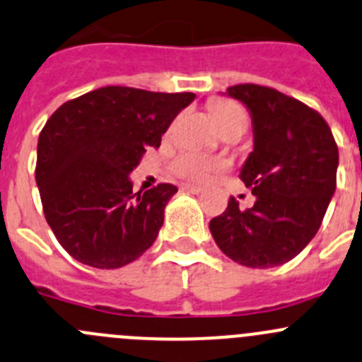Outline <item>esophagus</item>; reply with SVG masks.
I'll return each instance as SVG.
<instances>
[{"mask_svg":"<svg viewBox=\"0 0 362 362\" xmlns=\"http://www.w3.org/2000/svg\"><path fill=\"white\" fill-rule=\"evenodd\" d=\"M184 191L192 192V194H202V192L205 191V189L199 187V185H194V184H185L184 185Z\"/></svg>","mask_w":362,"mask_h":362,"instance_id":"1","label":"esophagus"}]
</instances>
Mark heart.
I'll use <instances>...</instances> for the list:
<instances>
[{"mask_svg":"<svg viewBox=\"0 0 362 362\" xmlns=\"http://www.w3.org/2000/svg\"><path fill=\"white\" fill-rule=\"evenodd\" d=\"M210 117L219 131L230 127V125L247 124V115L238 104L230 100H217L210 106ZM224 168V160L214 159V157L203 156L198 152H185L178 156L173 163V171L180 177L191 178V180H206L214 173Z\"/></svg>","mask_w":362,"mask_h":362,"instance_id":"heart-1","label":"heart"}]
</instances>
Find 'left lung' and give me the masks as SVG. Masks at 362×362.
I'll return each instance as SVG.
<instances>
[{
    "label": "left lung",
    "mask_w": 362,
    "mask_h": 362,
    "mask_svg": "<svg viewBox=\"0 0 362 362\" xmlns=\"http://www.w3.org/2000/svg\"><path fill=\"white\" fill-rule=\"evenodd\" d=\"M226 95L251 115L252 152L238 177L256 199L240 210L231 196L228 209L210 221V233L240 265H283L320 228L336 191L338 146L317 111L274 88L237 84Z\"/></svg>",
    "instance_id": "8db88e82"
}]
</instances>
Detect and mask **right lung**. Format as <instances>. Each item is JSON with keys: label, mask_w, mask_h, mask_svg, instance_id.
I'll return each instance as SVG.
<instances>
[{"label": "right lung", "mask_w": 362, "mask_h": 362, "mask_svg": "<svg viewBox=\"0 0 362 362\" xmlns=\"http://www.w3.org/2000/svg\"><path fill=\"white\" fill-rule=\"evenodd\" d=\"M194 93L104 86L62 104L38 136L37 178L45 219L72 258L118 269L156 242L178 191L132 192L129 175Z\"/></svg>", "instance_id": "add662e5"}]
</instances>
